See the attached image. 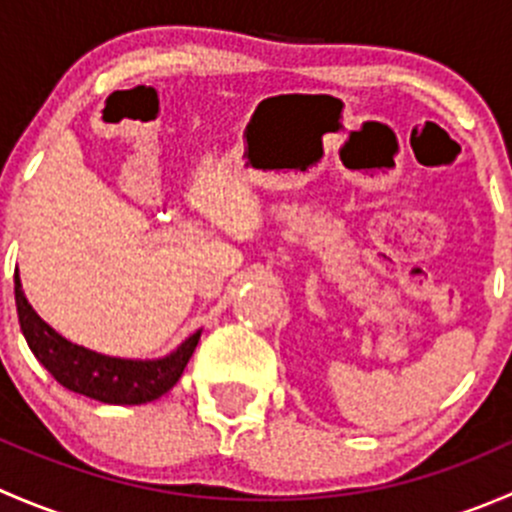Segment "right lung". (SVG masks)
Returning a JSON list of instances; mask_svg holds the SVG:
<instances>
[{"mask_svg":"<svg viewBox=\"0 0 512 512\" xmlns=\"http://www.w3.org/2000/svg\"><path fill=\"white\" fill-rule=\"evenodd\" d=\"M14 299H17L24 339L36 359L44 364V369L64 389L89 396L101 404L136 406L160 399L165 391L178 384L200 339L198 329L173 354L158 361L113 359V356L89 352L79 344L66 342L61 334H56L27 302L19 275H14Z\"/></svg>","mask_w":512,"mask_h":512,"instance_id":"right-lung-1","label":"right lung"}]
</instances>
